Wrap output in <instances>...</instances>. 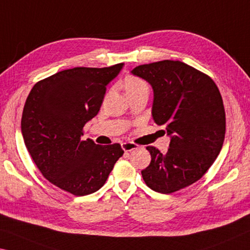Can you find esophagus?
<instances>
[{
	"mask_svg": "<svg viewBox=\"0 0 250 250\" xmlns=\"http://www.w3.org/2000/svg\"><path fill=\"white\" fill-rule=\"evenodd\" d=\"M121 146H122V149H124L125 152L132 151V150L137 149L138 146H139L138 145L133 144V142H124V144H121Z\"/></svg>",
	"mask_w": 250,
	"mask_h": 250,
	"instance_id": "esophagus-1",
	"label": "esophagus"
}]
</instances>
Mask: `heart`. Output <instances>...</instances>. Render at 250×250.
<instances>
[{
	"label": "heart",
	"instance_id": "heart-1",
	"mask_svg": "<svg viewBox=\"0 0 250 250\" xmlns=\"http://www.w3.org/2000/svg\"><path fill=\"white\" fill-rule=\"evenodd\" d=\"M124 86L125 91H131L139 88H144V86H148V85H146V83L142 80L141 78L136 77V75H128V77L125 79Z\"/></svg>",
	"mask_w": 250,
	"mask_h": 250
}]
</instances>
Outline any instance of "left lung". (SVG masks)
Instances as JSON below:
<instances>
[{"label": "left lung", "mask_w": 250, "mask_h": 250, "mask_svg": "<svg viewBox=\"0 0 250 250\" xmlns=\"http://www.w3.org/2000/svg\"><path fill=\"white\" fill-rule=\"evenodd\" d=\"M131 72L151 84L153 120L171 136L166 153L146 146L151 162L142 178L160 193L188 187L207 172L223 148L226 113L219 90L209 75L181 61L138 65Z\"/></svg>", "instance_id": "left-lung-1"}]
</instances>
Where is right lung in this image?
<instances>
[{
  "label": "right lung",
  "mask_w": 250,
  "mask_h": 250,
  "mask_svg": "<svg viewBox=\"0 0 250 250\" xmlns=\"http://www.w3.org/2000/svg\"><path fill=\"white\" fill-rule=\"evenodd\" d=\"M122 65L60 71L35 83L25 101L21 129L27 151L45 179L74 196L100 189L124 154L119 144L82 139Z\"/></svg>",
  "instance_id": "add662e5"
}]
</instances>
